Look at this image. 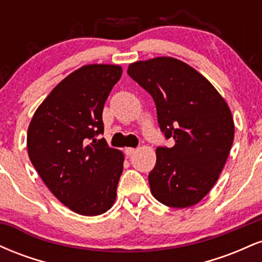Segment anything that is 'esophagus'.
<instances>
[{"mask_svg": "<svg viewBox=\"0 0 262 262\" xmlns=\"http://www.w3.org/2000/svg\"><path fill=\"white\" fill-rule=\"evenodd\" d=\"M124 152H125V155H127V156H132L135 152V149L134 148H125Z\"/></svg>", "mask_w": 262, "mask_h": 262, "instance_id": "34e87169", "label": "esophagus"}]
</instances>
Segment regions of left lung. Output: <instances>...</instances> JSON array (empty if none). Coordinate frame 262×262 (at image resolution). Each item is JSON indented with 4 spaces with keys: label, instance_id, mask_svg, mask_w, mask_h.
<instances>
[{
    "label": "left lung",
    "instance_id": "8db88e82",
    "mask_svg": "<svg viewBox=\"0 0 262 262\" xmlns=\"http://www.w3.org/2000/svg\"><path fill=\"white\" fill-rule=\"evenodd\" d=\"M128 75L151 95L158 122L172 148L158 146L149 173L151 193L173 208L194 206L212 189L234 140L227 102L181 60L161 56L129 65Z\"/></svg>",
    "mask_w": 262,
    "mask_h": 262
}]
</instances>
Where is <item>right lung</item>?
<instances>
[{"label":"right lung","mask_w":262,"mask_h":262,"mask_svg":"<svg viewBox=\"0 0 262 262\" xmlns=\"http://www.w3.org/2000/svg\"><path fill=\"white\" fill-rule=\"evenodd\" d=\"M121 76L118 65L77 69L54 87L29 124L33 166L54 196L79 214H102L116 201L124 156L96 137L103 134L104 102Z\"/></svg>","instance_id":"add662e5"}]
</instances>
